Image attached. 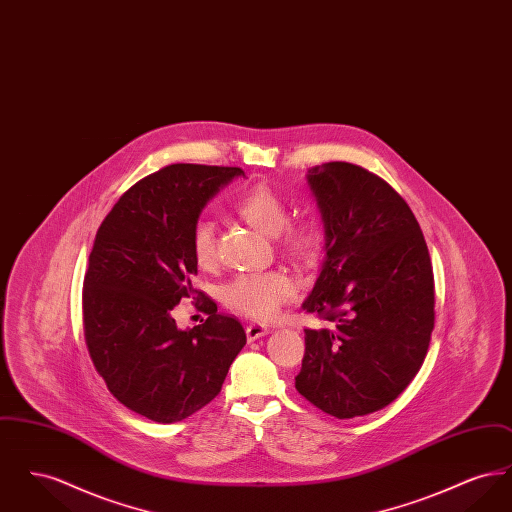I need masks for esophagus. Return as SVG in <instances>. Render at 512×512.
<instances>
[{"mask_svg":"<svg viewBox=\"0 0 512 512\" xmlns=\"http://www.w3.org/2000/svg\"><path fill=\"white\" fill-rule=\"evenodd\" d=\"M267 324H259V322H251V324H247L245 326V336H247V340L255 341L259 340V338H263V336H267L268 334Z\"/></svg>","mask_w":512,"mask_h":512,"instance_id":"esophagus-1","label":"esophagus"}]
</instances>
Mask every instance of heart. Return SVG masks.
Returning a JSON list of instances; mask_svg holds the SVG:
<instances>
[{"label":"heart","mask_w":512,"mask_h":512,"mask_svg":"<svg viewBox=\"0 0 512 512\" xmlns=\"http://www.w3.org/2000/svg\"><path fill=\"white\" fill-rule=\"evenodd\" d=\"M238 215L253 228L276 238V244L295 261L315 259L324 242L322 224L315 217L288 220V205L268 186L257 184L245 190L236 201ZM194 263L211 270L219 261L217 226L207 217L194 222L190 234ZM295 284L284 272H249L230 280L224 288V303L245 317L268 320L278 313L282 303L292 299Z\"/></svg>","instance_id":"b5f03b06"}]
</instances>
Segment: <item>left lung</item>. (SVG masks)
Wrapping results in <instances>:
<instances>
[{"label": "left lung", "mask_w": 512, "mask_h": 512, "mask_svg": "<svg viewBox=\"0 0 512 512\" xmlns=\"http://www.w3.org/2000/svg\"><path fill=\"white\" fill-rule=\"evenodd\" d=\"M326 226V261L303 311L295 390L322 413L355 418L390 405L426 359L436 320L434 270L407 201L359 165L307 176Z\"/></svg>", "instance_id": "left-lung-1"}]
</instances>
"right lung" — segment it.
Returning a JSON list of instances; mask_svg holds the SVG:
<instances>
[{"mask_svg": "<svg viewBox=\"0 0 512 512\" xmlns=\"http://www.w3.org/2000/svg\"><path fill=\"white\" fill-rule=\"evenodd\" d=\"M240 174L163 167L126 190L96 234L82 292L88 353L113 397L153 422H178L213 401L245 345L242 324L192 286L190 249L203 205ZM195 294L210 317L178 331L170 311Z\"/></svg>", "mask_w": 512, "mask_h": 512, "instance_id": "add662e5", "label": "right lung"}]
</instances>
